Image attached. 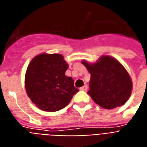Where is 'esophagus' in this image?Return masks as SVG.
I'll use <instances>...</instances> for the list:
<instances>
[{
    "label": "esophagus",
    "instance_id": "obj_1",
    "mask_svg": "<svg viewBox=\"0 0 147 147\" xmlns=\"http://www.w3.org/2000/svg\"><path fill=\"white\" fill-rule=\"evenodd\" d=\"M80 90H81V91H84V92H85V91L88 90V86L85 84V85H84L83 87H81V88H80Z\"/></svg>",
    "mask_w": 147,
    "mask_h": 147
}]
</instances>
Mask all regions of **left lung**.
Wrapping results in <instances>:
<instances>
[{
	"instance_id": "1",
	"label": "left lung",
	"mask_w": 147,
	"mask_h": 147,
	"mask_svg": "<svg viewBox=\"0 0 147 147\" xmlns=\"http://www.w3.org/2000/svg\"><path fill=\"white\" fill-rule=\"evenodd\" d=\"M82 63L91 74L88 94L93 101L104 109L121 107L130 97L132 84L129 75L118 61L102 56L97 63Z\"/></svg>"
}]
</instances>
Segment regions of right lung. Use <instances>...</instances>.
<instances>
[{
	"label": "right lung",
	"mask_w": 147,
	"mask_h": 147,
	"mask_svg": "<svg viewBox=\"0 0 147 147\" xmlns=\"http://www.w3.org/2000/svg\"><path fill=\"white\" fill-rule=\"evenodd\" d=\"M67 68L60 54H40L32 59L26 73V91L39 109L49 112L62 110L79 92L72 78L65 75Z\"/></svg>",
	"instance_id": "add662e5"
}]
</instances>
